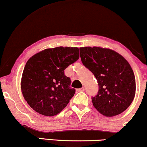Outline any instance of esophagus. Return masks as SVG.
<instances>
[{"instance_id": "1", "label": "esophagus", "mask_w": 147, "mask_h": 147, "mask_svg": "<svg viewBox=\"0 0 147 147\" xmlns=\"http://www.w3.org/2000/svg\"><path fill=\"white\" fill-rule=\"evenodd\" d=\"M78 92H84V88L83 87V88H80V89L78 90Z\"/></svg>"}]
</instances>
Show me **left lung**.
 <instances>
[{"instance_id":"1","label":"left lung","mask_w":147,"mask_h":147,"mask_svg":"<svg viewBox=\"0 0 147 147\" xmlns=\"http://www.w3.org/2000/svg\"><path fill=\"white\" fill-rule=\"evenodd\" d=\"M84 65L98 80L99 90L92 98L94 108L102 115L121 114L133 101L136 81L131 66L114 50L101 47L80 48Z\"/></svg>"}]
</instances>
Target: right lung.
Segmentation results:
<instances>
[{"label": "right lung", "mask_w": 147, "mask_h": 147, "mask_svg": "<svg viewBox=\"0 0 147 147\" xmlns=\"http://www.w3.org/2000/svg\"><path fill=\"white\" fill-rule=\"evenodd\" d=\"M78 47L45 49L30 57L23 69L21 89L30 107L40 114L57 115L67 105L76 90L64 70L79 59Z\"/></svg>", "instance_id": "1"}]
</instances>
